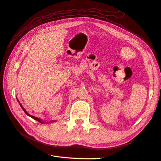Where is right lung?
Listing matches in <instances>:
<instances>
[{"label":"right lung","mask_w":161,"mask_h":161,"mask_svg":"<svg viewBox=\"0 0 161 161\" xmlns=\"http://www.w3.org/2000/svg\"><path fill=\"white\" fill-rule=\"evenodd\" d=\"M17 101H18V100H17ZM19 105H20V106H21V108H22V110H24V112L26 113V114H27V115H28V116H30L31 117V118H33V119H36V121H38V122H42V123H43V121L42 120V119H40L39 118H36V117H34V116H32V115H30V114H29L27 112V111H26L25 110V109L24 108H23V106H22V105L21 104H20L19 103Z\"/></svg>","instance_id":"right-lung-1"}]
</instances>
